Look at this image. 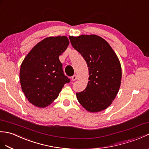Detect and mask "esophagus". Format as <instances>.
Here are the masks:
<instances>
[{
  "instance_id": "34e87169",
  "label": "esophagus",
  "mask_w": 149,
  "mask_h": 149,
  "mask_svg": "<svg viewBox=\"0 0 149 149\" xmlns=\"http://www.w3.org/2000/svg\"><path fill=\"white\" fill-rule=\"evenodd\" d=\"M77 75H74L72 77V80L73 81H75L77 80Z\"/></svg>"
}]
</instances>
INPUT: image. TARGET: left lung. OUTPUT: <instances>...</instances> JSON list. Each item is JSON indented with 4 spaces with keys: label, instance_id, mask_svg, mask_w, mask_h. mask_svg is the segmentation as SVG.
<instances>
[{
    "label": "left lung",
    "instance_id": "left-lung-1",
    "mask_svg": "<svg viewBox=\"0 0 149 149\" xmlns=\"http://www.w3.org/2000/svg\"><path fill=\"white\" fill-rule=\"evenodd\" d=\"M72 46L84 58L89 70V81L84 91L76 93L79 102L88 111L106 109L120 88L122 70L111 46L101 37L81 35L69 37Z\"/></svg>",
    "mask_w": 149,
    "mask_h": 149
}]
</instances>
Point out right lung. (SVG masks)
<instances>
[{
	"label": "right lung",
	"instance_id": "obj_1",
	"mask_svg": "<svg viewBox=\"0 0 149 149\" xmlns=\"http://www.w3.org/2000/svg\"><path fill=\"white\" fill-rule=\"evenodd\" d=\"M69 44L65 36L49 37L37 44L23 61L19 81L26 98L44 108L57 98L64 84L70 81L63 74L59 56Z\"/></svg>",
	"mask_w": 149,
	"mask_h": 149
}]
</instances>
